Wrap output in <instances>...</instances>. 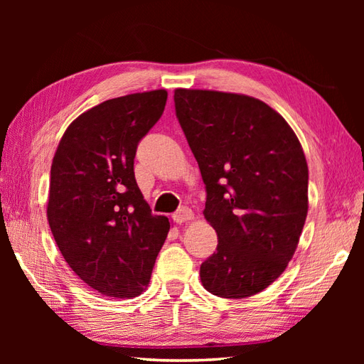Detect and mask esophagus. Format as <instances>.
<instances>
[{"label": "esophagus", "mask_w": 364, "mask_h": 364, "mask_svg": "<svg viewBox=\"0 0 364 364\" xmlns=\"http://www.w3.org/2000/svg\"><path fill=\"white\" fill-rule=\"evenodd\" d=\"M173 220L176 222V223H183V222H186V220H191L192 218H194V213H192L189 208H181V210H178L173 215Z\"/></svg>", "instance_id": "obj_1"}]
</instances>
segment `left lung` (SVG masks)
Instances as JSON below:
<instances>
[{
    "mask_svg": "<svg viewBox=\"0 0 364 364\" xmlns=\"http://www.w3.org/2000/svg\"><path fill=\"white\" fill-rule=\"evenodd\" d=\"M175 112L206 188L218 249L200 266L208 292L250 297L297 249L308 213V166L292 128L258 98L176 89Z\"/></svg>",
    "mask_w": 364,
    "mask_h": 364,
    "instance_id": "obj_1",
    "label": "left lung"
}]
</instances>
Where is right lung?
I'll use <instances>...</instances> for the list:
<instances>
[{
  "label": "right lung",
  "instance_id": "add662e5",
  "mask_svg": "<svg viewBox=\"0 0 364 364\" xmlns=\"http://www.w3.org/2000/svg\"><path fill=\"white\" fill-rule=\"evenodd\" d=\"M166 102L164 89L106 100L70 123L54 153L46 206L54 241L73 272L107 297L145 289L170 230L134 178L137 144Z\"/></svg>",
  "mask_w": 364,
  "mask_h": 364
}]
</instances>
